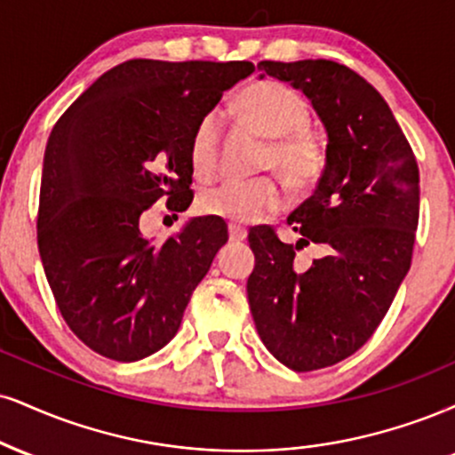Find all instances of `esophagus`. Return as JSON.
Returning a JSON list of instances; mask_svg holds the SVG:
<instances>
[{
	"instance_id": "1",
	"label": "esophagus",
	"mask_w": 455,
	"mask_h": 455,
	"mask_svg": "<svg viewBox=\"0 0 455 455\" xmlns=\"http://www.w3.org/2000/svg\"><path fill=\"white\" fill-rule=\"evenodd\" d=\"M228 237H231V242H243L245 237H248V231H245L243 227H239V224H228Z\"/></svg>"
}]
</instances>
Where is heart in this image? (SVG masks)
<instances>
[{"label": "heart", "instance_id": "b5f03b06", "mask_svg": "<svg viewBox=\"0 0 455 455\" xmlns=\"http://www.w3.org/2000/svg\"><path fill=\"white\" fill-rule=\"evenodd\" d=\"M233 114L245 127L269 140L262 169H273L288 184L307 186L320 175L324 150L309 124V108L303 97L275 80L245 86L233 103ZM222 123L218 114H205L190 138V167L196 180H212L220 163ZM201 212L235 224H254L283 207V193L275 180H231L205 190Z\"/></svg>", "mask_w": 455, "mask_h": 455}]
</instances>
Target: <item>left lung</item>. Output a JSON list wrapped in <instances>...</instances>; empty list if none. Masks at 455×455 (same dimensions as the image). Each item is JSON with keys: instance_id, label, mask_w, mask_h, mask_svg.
<instances>
[{"instance_id": "left-lung-1", "label": "left lung", "mask_w": 455, "mask_h": 455, "mask_svg": "<svg viewBox=\"0 0 455 455\" xmlns=\"http://www.w3.org/2000/svg\"><path fill=\"white\" fill-rule=\"evenodd\" d=\"M259 69L303 91L328 135L320 182L288 216L297 245L271 227L248 235L256 331L282 364L305 373L358 352L390 309L411 267L419 172L384 97L354 69L326 59L260 61ZM309 243L325 254L300 272L293 256Z\"/></svg>"}]
</instances>
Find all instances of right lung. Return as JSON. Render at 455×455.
Returning a JSON list of instances; mask_svg holds the SVG:
<instances>
[{"instance_id": "right-lung-1", "label": "right lung", "mask_w": 455, "mask_h": 455, "mask_svg": "<svg viewBox=\"0 0 455 455\" xmlns=\"http://www.w3.org/2000/svg\"><path fill=\"white\" fill-rule=\"evenodd\" d=\"M250 61L131 59L97 78L57 120L44 152L37 248L63 320L92 352L135 363L175 337L190 294L227 243L201 216L161 245L140 216L193 201L190 138Z\"/></svg>"}]
</instances>
